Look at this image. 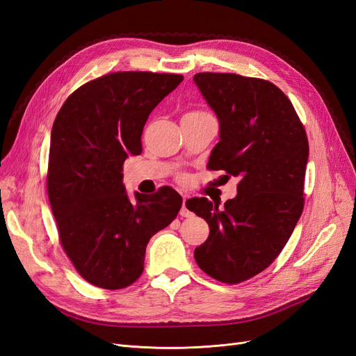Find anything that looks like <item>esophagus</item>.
<instances>
[{"instance_id": "esophagus-1", "label": "esophagus", "mask_w": 356, "mask_h": 356, "mask_svg": "<svg viewBox=\"0 0 356 356\" xmlns=\"http://www.w3.org/2000/svg\"><path fill=\"white\" fill-rule=\"evenodd\" d=\"M179 215L181 217H191L193 215V212L187 208V197L186 196H184V199H182V208L179 211Z\"/></svg>"}]
</instances>
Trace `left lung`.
<instances>
[{
    "label": "left lung",
    "instance_id": "8db88e82",
    "mask_svg": "<svg viewBox=\"0 0 356 356\" xmlns=\"http://www.w3.org/2000/svg\"><path fill=\"white\" fill-rule=\"evenodd\" d=\"M193 80L220 122L208 166L241 179L224 208L207 197L187 200L209 225L195 258L211 277L239 284L275 261L300 220L307 136L293 104L270 81L222 72Z\"/></svg>",
    "mask_w": 356,
    "mask_h": 356
}]
</instances>
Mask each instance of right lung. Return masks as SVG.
<instances>
[{"label": "right lung", "instance_id": "right-lung-1", "mask_svg": "<svg viewBox=\"0 0 356 356\" xmlns=\"http://www.w3.org/2000/svg\"><path fill=\"white\" fill-rule=\"evenodd\" d=\"M184 80L178 74L124 71L83 84L51 127L47 191L60 243L77 272L95 286L120 289L144 270L152 236L168 227L182 197L123 186V163L143 152L147 118Z\"/></svg>", "mask_w": 356, "mask_h": 356}]
</instances>
